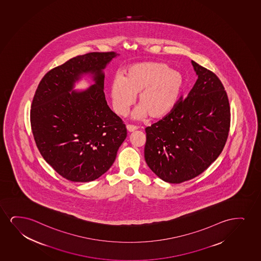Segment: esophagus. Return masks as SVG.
<instances>
[{
  "mask_svg": "<svg viewBox=\"0 0 261 261\" xmlns=\"http://www.w3.org/2000/svg\"><path fill=\"white\" fill-rule=\"evenodd\" d=\"M126 129L128 130L129 132H134V131H136V130L138 129V126H136V125H130V124H128V125H126Z\"/></svg>",
  "mask_w": 261,
  "mask_h": 261,
  "instance_id": "esophagus-1",
  "label": "esophagus"
}]
</instances>
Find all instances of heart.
Instances as JSON below:
<instances>
[{
  "label": "heart",
  "mask_w": 261,
  "mask_h": 261,
  "mask_svg": "<svg viewBox=\"0 0 261 261\" xmlns=\"http://www.w3.org/2000/svg\"><path fill=\"white\" fill-rule=\"evenodd\" d=\"M185 81L182 74L159 62H143L130 65L125 77L117 74L111 84L112 106L116 113L125 115L139 94L140 106L134 117L152 119L168 115L179 102Z\"/></svg>",
  "instance_id": "b5f03b06"
}]
</instances>
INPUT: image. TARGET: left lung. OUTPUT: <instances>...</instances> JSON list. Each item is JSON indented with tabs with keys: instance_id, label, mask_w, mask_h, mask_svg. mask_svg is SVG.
Masks as SVG:
<instances>
[{
	"instance_id": "8db88e82",
	"label": "left lung",
	"mask_w": 261,
	"mask_h": 261,
	"mask_svg": "<svg viewBox=\"0 0 261 261\" xmlns=\"http://www.w3.org/2000/svg\"><path fill=\"white\" fill-rule=\"evenodd\" d=\"M191 64L198 78L188 96L145 128L146 163L166 182H184L204 172L223 150L230 127L223 84L213 71Z\"/></svg>"
}]
</instances>
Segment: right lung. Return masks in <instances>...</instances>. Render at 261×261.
<instances>
[{"label": "right lung", "instance_id": "add662e5", "mask_svg": "<svg viewBox=\"0 0 261 261\" xmlns=\"http://www.w3.org/2000/svg\"><path fill=\"white\" fill-rule=\"evenodd\" d=\"M116 52L77 56L51 69L41 79L30 112L31 126L38 149L62 177L74 182L92 181L115 161L126 137V127L105 100L102 69ZM94 74L96 84L70 94L83 73Z\"/></svg>", "mask_w": 261, "mask_h": 261}]
</instances>
